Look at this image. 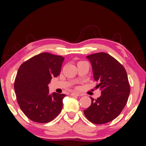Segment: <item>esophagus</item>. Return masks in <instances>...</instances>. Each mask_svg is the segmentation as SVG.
Masks as SVG:
<instances>
[{
	"mask_svg": "<svg viewBox=\"0 0 146 146\" xmlns=\"http://www.w3.org/2000/svg\"><path fill=\"white\" fill-rule=\"evenodd\" d=\"M72 96H78V97H81L82 96V94H80V93H72L71 94Z\"/></svg>",
	"mask_w": 146,
	"mask_h": 146,
	"instance_id": "esophagus-1",
	"label": "esophagus"
}]
</instances>
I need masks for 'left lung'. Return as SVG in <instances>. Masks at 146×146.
<instances>
[{"instance_id": "1", "label": "left lung", "mask_w": 146, "mask_h": 146, "mask_svg": "<svg viewBox=\"0 0 146 146\" xmlns=\"http://www.w3.org/2000/svg\"><path fill=\"white\" fill-rule=\"evenodd\" d=\"M86 58L91 62L96 88L102 90V95L97 100L90 98L91 105L84 113L95 124L108 123L119 115L128 102L130 87L126 71L106 53H93Z\"/></svg>"}]
</instances>
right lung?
<instances>
[{"label":"right lung","instance_id":"obj_1","mask_svg":"<svg viewBox=\"0 0 146 146\" xmlns=\"http://www.w3.org/2000/svg\"><path fill=\"white\" fill-rule=\"evenodd\" d=\"M64 58L49 53L32 57L21 65L14 82L16 100L22 111L31 121L48 123L59 115L66 95L49 94L48 84L61 71Z\"/></svg>","mask_w":146,"mask_h":146}]
</instances>
